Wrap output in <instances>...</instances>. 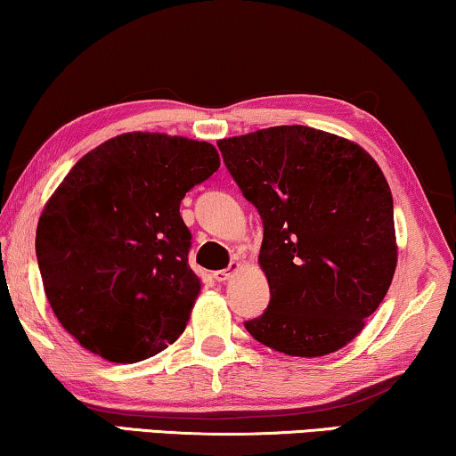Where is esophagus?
<instances>
[{
  "label": "esophagus",
  "mask_w": 456,
  "mask_h": 456,
  "mask_svg": "<svg viewBox=\"0 0 456 456\" xmlns=\"http://www.w3.org/2000/svg\"><path fill=\"white\" fill-rule=\"evenodd\" d=\"M239 270H240V264H239V261H234V264H230V267H226V270L214 272V278L217 280V282H226V280L232 278Z\"/></svg>",
  "instance_id": "1"
}]
</instances>
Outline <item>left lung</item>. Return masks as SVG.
Segmentation results:
<instances>
[{"label": "left lung", "mask_w": 456, "mask_h": 456, "mask_svg": "<svg viewBox=\"0 0 456 456\" xmlns=\"http://www.w3.org/2000/svg\"><path fill=\"white\" fill-rule=\"evenodd\" d=\"M224 164L264 220L265 314L245 328L292 357L346 346L384 301L396 270L392 192L357 142L309 126L217 141Z\"/></svg>", "instance_id": "left-lung-1"}]
</instances>
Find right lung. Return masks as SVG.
Here are the masks:
<instances>
[{"label":"right lung","mask_w":456,"mask_h":456,"mask_svg":"<svg viewBox=\"0 0 456 456\" xmlns=\"http://www.w3.org/2000/svg\"><path fill=\"white\" fill-rule=\"evenodd\" d=\"M220 167L216 147L126 133L83 155L37 224V261L55 317L86 351L136 363L184 332L201 280L180 201Z\"/></svg>","instance_id":"obj_1"}]
</instances>
